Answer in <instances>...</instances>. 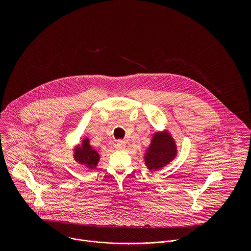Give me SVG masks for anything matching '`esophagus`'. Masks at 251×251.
Wrapping results in <instances>:
<instances>
[{"instance_id":"obj_1","label":"esophagus","mask_w":251,"mask_h":251,"mask_svg":"<svg viewBox=\"0 0 251 251\" xmlns=\"http://www.w3.org/2000/svg\"><path fill=\"white\" fill-rule=\"evenodd\" d=\"M117 147H118L119 150H125L126 145V142L124 140H118L117 141Z\"/></svg>"}]
</instances>
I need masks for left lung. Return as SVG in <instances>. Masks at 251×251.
Segmentation results:
<instances>
[{"mask_svg":"<svg viewBox=\"0 0 251 251\" xmlns=\"http://www.w3.org/2000/svg\"><path fill=\"white\" fill-rule=\"evenodd\" d=\"M177 155V146L168 131L155 132L144 158L147 168L157 171L169 164Z\"/></svg>","mask_w":251,"mask_h":251,"instance_id":"1","label":"left lung"}]
</instances>
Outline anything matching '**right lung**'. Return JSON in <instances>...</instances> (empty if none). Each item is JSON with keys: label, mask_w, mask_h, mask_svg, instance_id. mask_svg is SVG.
Returning a JSON list of instances; mask_svg holds the SVG:
<instances>
[{"label": "right lung", "mask_w": 251, "mask_h": 251, "mask_svg": "<svg viewBox=\"0 0 251 251\" xmlns=\"http://www.w3.org/2000/svg\"><path fill=\"white\" fill-rule=\"evenodd\" d=\"M73 156L75 161L79 164L85 165L89 169L96 168L100 157L99 152L92 148L88 138H85L81 145L76 147Z\"/></svg>", "instance_id": "obj_1"}]
</instances>
